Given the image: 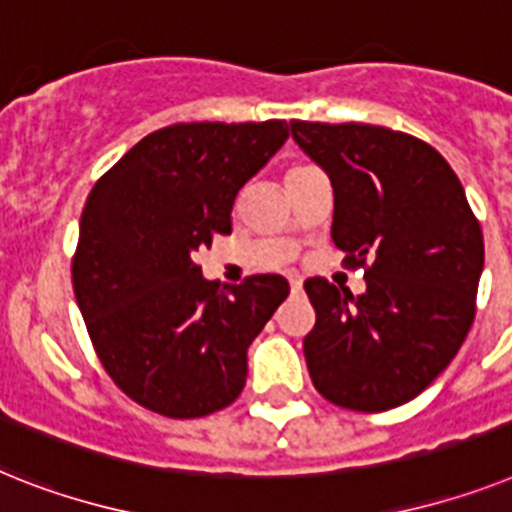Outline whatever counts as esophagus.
I'll return each instance as SVG.
<instances>
[{"mask_svg": "<svg viewBox=\"0 0 512 512\" xmlns=\"http://www.w3.org/2000/svg\"><path fill=\"white\" fill-rule=\"evenodd\" d=\"M290 290H293V293H301L303 282L298 280V277H290Z\"/></svg>", "mask_w": 512, "mask_h": 512, "instance_id": "1", "label": "esophagus"}]
</instances>
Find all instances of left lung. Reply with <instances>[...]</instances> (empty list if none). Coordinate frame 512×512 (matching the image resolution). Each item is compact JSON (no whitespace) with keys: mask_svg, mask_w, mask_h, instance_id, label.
<instances>
[{"mask_svg":"<svg viewBox=\"0 0 512 512\" xmlns=\"http://www.w3.org/2000/svg\"><path fill=\"white\" fill-rule=\"evenodd\" d=\"M335 188L332 240L366 293L303 282L316 324L303 340L322 398L358 413L408 403L447 369L476 316L484 238L437 149L363 122H290Z\"/></svg>","mask_w":512,"mask_h":512,"instance_id":"obj_1","label":"left lung"}]
</instances>
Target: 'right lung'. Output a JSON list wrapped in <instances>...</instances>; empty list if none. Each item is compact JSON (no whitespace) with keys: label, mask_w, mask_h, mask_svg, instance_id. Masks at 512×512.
Masks as SVG:
<instances>
[{"label":"right lung","mask_w":512,"mask_h":512,"mask_svg":"<svg viewBox=\"0 0 512 512\" xmlns=\"http://www.w3.org/2000/svg\"><path fill=\"white\" fill-rule=\"evenodd\" d=\"M287 141L282 120L177 122L88 193L73 290L112 382L167 418L217 413L246 387L248 345L290 293L282 274L219 290L198 251L232 232L238 190Z\"/></svg>","instance_id":"1"}]
</instances>
